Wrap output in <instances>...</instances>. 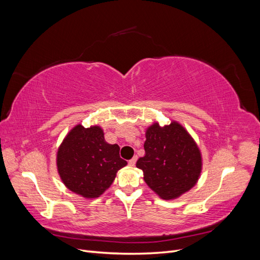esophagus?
I'll return each instance as SVG.
<instances>
[{"label": "esophagus", "mask_w": 260, "mask_h": 260, "mask_svg": "<svg viewBox=\"0 0 260 260\" xmlns=\"http://www.w3.org/2000/svg\"><path fill=\"white\" fill-rule=\"evenodd\" d=\"M137 159H138V156H135V157H133V158H131V159L129 160V165H130V166H135L136 162H137Z\"/></svg>", "instance_id": "34e87169"}]
</instances>
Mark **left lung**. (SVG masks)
<instances>
[{
  "mask_svg": "<svg viewBox=\"0 0 260 260\" xmlns=\"http://www.w3.org/2000/svg\"><path fill=\"white\" fill-rule=\"evenodd\" d=\"M145 155L137 167L144 181L162 200L176 199L193 187L201 175L202 156L192 137L180 123L154 122L145 133Z\"/></svg>",
  "mask_w": 260,
  "mask_h": 260,
  "instance_id": "left-lung-1",
  "label": "left lung"
}]
</instances>
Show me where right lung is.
Returning <instances> with one entry per match:
<instances>
[{"mask_svg": "<svg viewBox=\"0 0 260 260\" xmlns=\"http://www.w3.org/2000/svg\"><path fill=\"white\" fill-rule=\"evenodd\" d=\"M119 146L108 144L99 125L70 130L57 152L60 179L70 191L95 199L114 182L117 171L127 165L120 158Z\"/></svg>", "mask_w": 260, "mask_h": 260, "instance_id": "right-lung-1", "label": "right lung"}]
</instances>
